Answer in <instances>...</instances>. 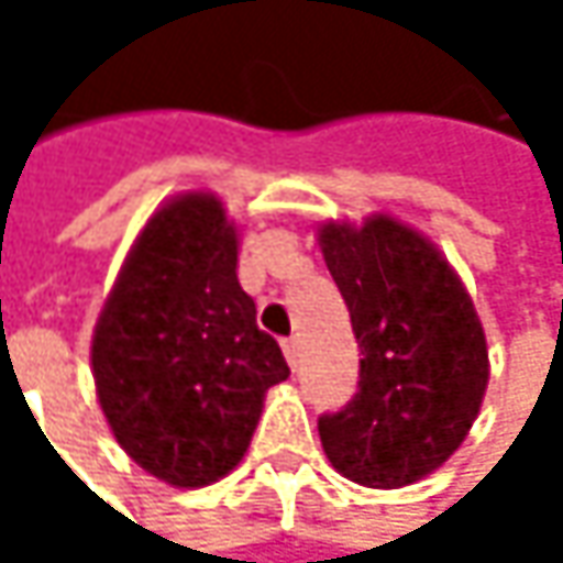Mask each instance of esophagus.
Returning a JSON list of instances; mask_svg holds the SVG:
<instances>
[{
    "label": "esophagus",
    "mask_w": 563,
    "mask_h": 563,
    "mask_svg": "<svg viewBox=\"0 0 563 563\" xmlns=\"http://www.w3.org/2000/svg\"><path fill=\"white\" fill-rule=\"evenodd\" d=\"M283 355H286L289 368H296V362H299V342L296 339H283Z\"/></svg>",
    "instance_id": "obj_1"
}]
</instances>
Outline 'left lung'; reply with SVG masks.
Instances as JSON below:
<instances>
[{
    "mask_svg": "<svg viewBox=\"0 0 563 563\" xmlns=\"http://www.w3.org/2000/svg\"><path fill=\"white\" fill-rule=\"evenodd\" d=\"M319 244L362 349L355 397L319 417L322 450L352 483L410 486L453 456L479 413V316L440 251L388 214L325 224Z\"/></svg>",
    "mask_w": 563,
    "mask_h": 563,
    "instance_id": "1",
    "label": "left lung"
}]
</instances>
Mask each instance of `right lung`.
Returning <instances> with one entry per match:
<instances>
[{
  "label": "right lung",
  "mask_w": 563,
  "mask_h": 563,
  "mask_svg": "<svg viewBox=\"0 0 563 563\" xmlns=\"http://www.w3.org/2000/svg\"><path fill=\"white\" fill-rule=\"evenodd\" d=\"M90 362L117 443L146 473L195 489L241 463L289 368L238 283V231L218 198L185 195L150 218Z\"/></svg>",
  "instance_id": "right-lung-1"
}]
</instances>
